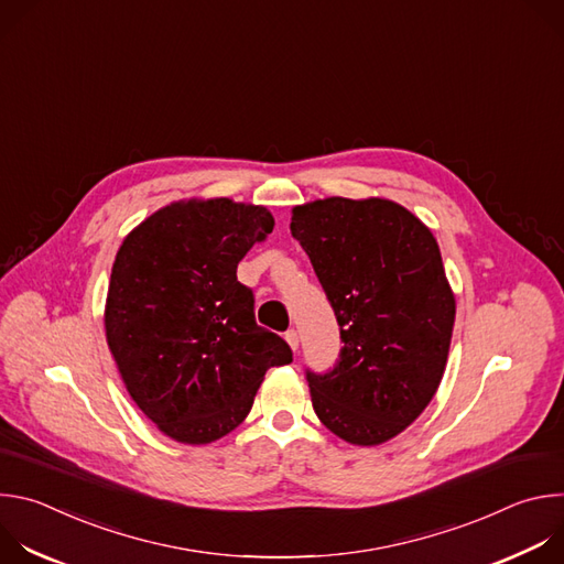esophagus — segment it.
<instances>
[{"label":"esophagus","instance_id":"34e87169","mask_svg":"<svg viewBox=\"0 0 564 564\" xmlns=\"http://www.w3.org/2000/svg\"><path fill=\"white\" fill-rule=\"evenodd\" d=\"M285 341L290 344L292 350H299V333H296L294 328H290V330L285 333Z\"/></svg>","mask_w":564,"mask_h":564}]
</instances>
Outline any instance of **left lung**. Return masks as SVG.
Masks as SVG:
<instances>
[{
    "label": "left lung",
    "mask_w": 564,
    "mask_h": 564,
    "mask_svg": "<svg viewBox=\"0 0 564 564\" xmlns=\"http://www.w3.org/2000/svg\"><path fill=\"white\" fill-rule=\"evenodd\" d=\"M290 229L344 344L330 370H305L314 413L350 444H381L422 415L446 368L455 299L437 240L383 198L314 200Z\"/></svg>",
    "instance_id": "left-lung-1"
}]
</instances>
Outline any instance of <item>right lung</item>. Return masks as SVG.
Masks as SVG:
<instances>
[{
	"instance_id": "right-lung-1",
	"label": "right lung",
	"mask_w": 564,
	"mask_h": 564,
	"mask_svg": "<svg viewBox=\"0 0 564 564\" xmlns=\"http://www.w3.org/2000/svg\"><path fill=\"white\" fill-rule=\"evenodd\" d=\"M272 229L265 207L214 198L158 209L122 240L107 341L138 409L176 442L209 444L234 431L265 372L292 361L236 279Z\"/></svg>"
}]
</instances>
